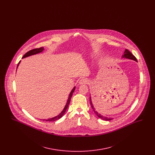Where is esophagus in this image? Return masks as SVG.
Wrapping results in <instances>:
<instances>
[{
  "instance_id": "esophagus-1",
  "label": "esophagus",
  "mask_w": 155,
  "mask_h": 155,
  "mask_svg": "<svg viewBox=\"0 0 155 155\" xmlns=\"http://www.w3.org/2000/svg\"><path fill=\"white\" fill-rule=\"evenodd\" d=\"M88 80L87 78H81L80 79V80L79 81V84H87L88 83Z\"/></svg>"
}]
</instances>
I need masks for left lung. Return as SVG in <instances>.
Wrapping results in <instances>:
<instances>
[{"label": "left lung", "instance_id": "left-lung-1", "mask_svg": "<svg viewBox=\"0 0 155 155\" xmlns=\"http://www.w3.org/2000/svg\"><path fill=\"white\" fill-rule=\"evenodd\" d=\"M123 58H127V59H131V60H134L137 61V58H136L133 55V54H132L131 52H130L128 49H125L124 53V54L123 55ZM89 100H90V103H91V107H92L93 110H94V113L96 114V116H97L99 118H101V119H102L103 120H106V121H109V120H113V118H108V117H104V116H103L102 115H101L100 113H97V112L96 111V106H95L94 103H92L91 96H90Z\"/></svg>", "mask_w": 155, "mask_h": 155}]
</instances>
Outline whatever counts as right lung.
Here are the masks:
<instances>
[{"mask_svg":"<svg viewBox=\"0 0 155 155\" xmlns=\"http://www.w3.org/2000/svg\"><path fill=\"white\" fill-rule=\"evenodd\" d=\"M43 51H44V48H42V47L39 48H36V49H32V50H31L30 51L27 52V53L23 56L22 58H24L30 56L31 55H33V54H37V53H38L42 52ZM20 62V61H19V63H18L17 67L19 65ZM75 88L74 87V88L73 89V90L71 91V92H70V95H69L68 99L67 102L66 104V106H65V107H64L63 110L59 114L58 116H56V117H53V118H48V120H45V119H44V120H43V121L45 120V121H56V120H59V119L61 118V117L64 115V114L65 113L67 109V107H68V105H69V103L70 102V100H71V96L73 95V92H74Z\"/></svg>","mask_w":155,"mask_h":155,"instance_id":"add662e5","label":"right lung"}]
</instances>
